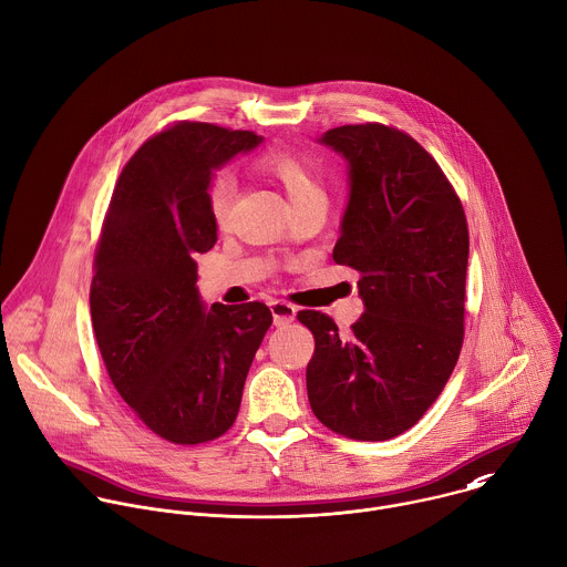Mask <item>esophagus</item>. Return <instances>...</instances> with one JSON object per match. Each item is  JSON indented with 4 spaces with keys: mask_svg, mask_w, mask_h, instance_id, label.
Instances as JSON below:
<instances>
[{
    "mask_svg": "<svg viewBox=\"0 0 567 567\" xmlns=\"http://www.w3.org/2000/svg\"><path fill=\"white\" fill-rule=\"evenodd\" d=\"M270 312H272L275 326H288L297 317V308L286 301H270Z\"/></svg>",
    "mask_w": 567,
    "mask_h": 567,
    "instance_id": "obj_1",
    "label": "esophagus"
}]
</instances>
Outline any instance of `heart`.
I'll return each instance as SVG.
<instances>
[{
    "instance_id": "obj_1",
    "label": "heart",
    "mask_w": 567,
    "mask_h": 567,
    "mask_svg": "<svg viewBox=\"0 0 567 567\" xmlns=\"http://www.w3.org/2000/svg\"><path fill=\"white\" fill-rule=\"evenodd\" d=\"M259 168L281 186V190L286 193V197L292 206H299L312 197H326L323 184H321L317 171L306 159H301L292 153H284V151L266 153L259 159ZM233 193H235V186L226 175H217L208 186V195H206L208 210L219 226L226 224V219H228Z\"/></svg>"
}]
</instances>
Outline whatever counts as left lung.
<instances>
[{"label": "left lung", "mask_w": 567, "mask_h": 567, "mask_svg": "<svg viewBox=\"0 0 567 567\" xmlns=\"http://www.w3.org/2000/svg\"><path fill=\"white\" fill-rule=\"evenodd\" d=\"M319 144L348 162L332 259L354 268L363 315L339 337L317 310L306 368L315 416L337 434L385 441L412 427L447 383L463 343L467 224L439 164L405 133L339 126Z\"/></svg>", "instance_id": "8db88e82"}]
</instances>
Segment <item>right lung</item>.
<instances>
[{"mask_svg": "<svg viewBox=\"0 0 567 567\" xmlns=\"http://www.w3.org/2000/svg\"><path fill=\"white\" fill-rule=\"evenodd\" d=\"M264 137L179 122L124 166L91 286L93 330L109 377L162 439L195 445L237 419L246 374L272 323L268 306L202 301L197 255L217 241L208 186Z\"/></svg>", "mask_w": 567, "mask_h": 567, "instance_id": "1", "label": "right lung"}]
</instances>
